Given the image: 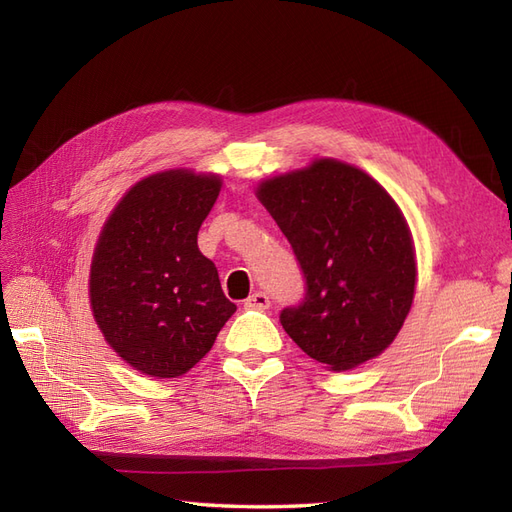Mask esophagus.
I'll use <instances>...</instances> for the list:
<instances>
[{
    "label": "esophagus",
    "instance_id": "esophagus-1",
    "mask_svg": "<svg viewBox=\"0 0 512 512\" xmlns=\"http://www.w3.org/2000/svg\"><path fill=\"white\" fill-rule=\"evenodd\" d=\"M269 305H271L269 294L262 290H256L252 297L245 299V307H250V309H269Z\"/></svg>",
    "mask_w": 512,
    "mask_h": 512
}]
</instances>
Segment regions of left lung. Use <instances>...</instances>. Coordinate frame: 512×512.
Instances as JSON below:
<instances>
[{
    "label": "left lung",
    "instance_id": "8db88e82",
    "mask_svg": "<svg viewBox=\"0 0 512 512\" xmlns=\"http://www.w3.org/2000/svg\"><path fill=\"white\" fill-rule=\"evenodd\" d=\"M260 203L286 235L305 294L280 322L307 356L333 371L378 356L414 297V250L395 200L363 170L318 160L265 181Z\"/></svg>",
    "mask_w": 512,
    "mask_h": 512
}]
</instances>
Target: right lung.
<instances>
[{
	"mask_svg": "<svg viewBox=\"0 0 512 512\" xmlns=\"http://www.w3.org/2000/svg\"><path fill=\"white\" fill-rule=\"evenodd\" d=\"M222 181L168 170L121 198L91 262V309L113 350L153 378H177L211 350L235 314L198 230Z\"/></svg>",
	"mask_w": 512,
	"mask_h": 512,
	"instance_id": "obj_1",
	"label": "right lung"
}]
</instances>
